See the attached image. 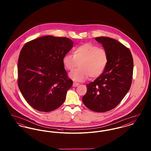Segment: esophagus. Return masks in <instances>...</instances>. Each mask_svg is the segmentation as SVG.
I'll use <instances>...</instances> for the list:
<instances>
[{
	"label": "esophagus",
	"instance_id": "obj_1",
	"mask_svg": "<svg viewBox=\"0 0 151 151\" xmlns=\"http://www.w3.org/2000/svg\"><path fill=\"white\" fill-rule=\"evenodd\" d=\"M79 85H80V84H79V83H73V87H76V86H79Z\"/></svg>",
	"mask_w": 151,
	"mask_h": 151
}]
</instances>
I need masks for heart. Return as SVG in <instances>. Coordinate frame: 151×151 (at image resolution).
<instances>
[{"mask_svg": "<svg viewBox=\"0 0 151 151\" xmlns=\"http://www.w3.org/2000/svg\"><path fill=\"white\" fill-rule=\"evenodd\" d=\"M108 52L91 43H85L76 47L73 54H65L63 62L65 68L71 71L78 65L80 67L70 74L76 81H83L90 76L96 78L100 76L107 67Z\"/></svg>", "mask_w": 151, "mask_h": 151, "instance_id": "obj_1", "label": "heart"}]
</instances>
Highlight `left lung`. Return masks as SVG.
<instances>
[{"label": "left lung", "instance_id": "left-lung-1", "mask_svg": "<svg viewBox=\"0 0 151 151\" xmlns=\"http://www.w3.org/2000/svg\"><path fill=\"white\" fill-rule=\"evenodd\" d=\"M95 40L108 52L109 61L100 76L86 85L82 101L90 110L103 113L115 108L129 92L134 63L129 49L117 40L106 37Z\"/></svg>", "mask_w": 151, "mask_h": 151}]
</instances>
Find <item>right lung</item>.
Here are the masks:
<instances>
[{
    "mask_svg": "<svg viewBox=\"0 0 151 151\" xmlns=\"http://www.w3.org/2000/svg\"><path fill=\"white\" fill-rule=\"evenodd\" d=\"M73 42L66 37L45 36L26 43L18 61V86L27 102L40 111L49 112L65 102L73 81L63 59Z\"/></svg>",
    "mask_w": 151,
    "mask_h": 151,
    "instance_id": "obj_1",
    "label": "right lung"
}]
</instances>
